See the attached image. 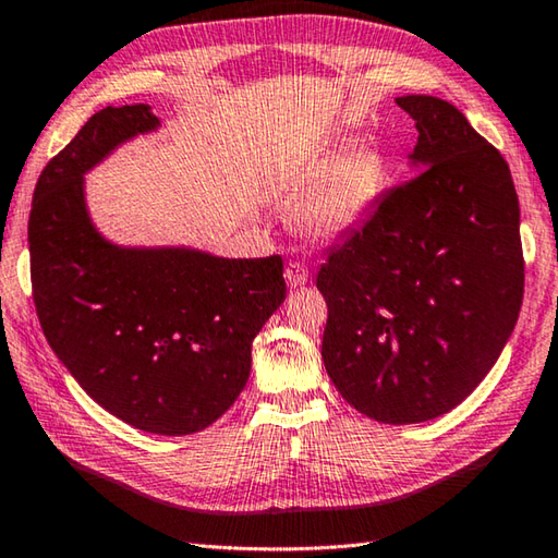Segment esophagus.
I'll return each instance as SVG.
<instances>
[{"label":"esophagus","instance_id":"obj_1","mask_svg":"<svg viewBox=\"0 0 558 558\" xmlns=\"http://www.w3.org/2000/svg\"><path fill=\"white\" fill-rule=\"evenodd\" d=\"M286 282L290 288H300L307 282V268L298 260H290L286 266Z\"/></svg>","mask_w":558,"mask_h":558}]
</instances>
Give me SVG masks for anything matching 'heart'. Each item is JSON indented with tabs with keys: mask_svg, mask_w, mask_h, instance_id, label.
Masks as SVG:
<instances>
[{
	"mask_svg": "<svg viewBox=\"0 0 558 558\" xmlns=\"http://www.w3.org/2000/svg\"><path fill=\"white\" fill-rule=\"evenodd\" d=\"M290 194H302L298 223L317 241H335L356 229L379 202L386 186L384 155L374 145L347 147L337 157L323 155L282 177Z\"/></svg>",
	"mask_w": 558,
	"mask_h": 558,
	"instance_id": "1",
	"label": "heart"
}]
</instances>
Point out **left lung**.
Masks as SVG:
<instances>
[{
  "label": "left lung",
  "instance_id": "obj_1",
  "mask_svg": "<svg viewBox=\"0 0 558 558\" xmlns=\"http://www.w3.org/2000/svg\"><path fill=\"white\" fill-rule=\"evenodd\" d=\"M415 120L411 165L317 272L323 362L342 399L405 426L456 409L493 369L524 295L519 199L505 157L433 96L396 98Z\"/></svg>",
  "mask_w": 558,
  "mask_h": 558
}]
</instances>
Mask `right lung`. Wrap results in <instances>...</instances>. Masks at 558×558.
Segmentation results:
<instances>
[{
	"label": "right lung",
	"mask_w": 558,
	"mask_h": 558,
	"mask_svg": "<svg viewBox=\"0 0 558 558\" xmlns=\"http://www.w3.org/2000/svg\"><path fill=\"white\" fill-rule=\"evenodd\" d=\"M157 128L145 102L108 106L44 167L29 214L32 288L46 342L93 401L137 430L189 436L239 399L286 280L280 256L130 248L96 229L83 174Z\"/></svg>",
	"instance_id": "1"
}]
</instances>
